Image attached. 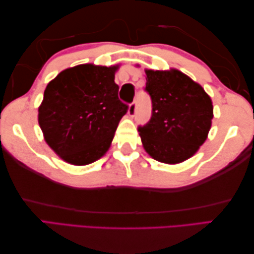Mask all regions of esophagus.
<instances>
[{
	"mask_svg": "<svg viewBox=\"0 0 254 254\" xmlns=\"http://www.w3.org/2000/svg\"><path fill=\"white\" fill-rule=\"evenodd\" d=\"M136 109H137V105H136V101H133L132 104L130 105V107H128V111H127V113H128V116H130L131 118H133V117H135V115H136Z\"/></svg>",
	"mask_w": 254,
	"mask_h": 254,
	"instance_id": "34e87169",
	"label": "esophagus"
}]
</instances>
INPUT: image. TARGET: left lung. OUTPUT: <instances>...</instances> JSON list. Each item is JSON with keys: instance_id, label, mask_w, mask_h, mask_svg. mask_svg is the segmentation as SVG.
Returning <instances> with one entry per match:
<instances>
[{"instance_id": "obj_1", "label": "left lung", "mask_w": 254, "mask_h": 254, "mask_svg": "<svg viewBox=\"0 0 254 254\" xmlns=\"http://www.w3.org/2000/svg\"><path fill=\"white\" fill-rule=\"evenodd\" d=\"M145 73L152 117L137 127L143 146L160 163H182L207 137L213 119L212 100L201 85L178 69H146Z\"/></svg>"}]
</instances>
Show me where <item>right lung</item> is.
<instances>
[{"label":"right lung","mask_w":254,"mask_h":254,"mask_svg":"<svg viewBox=\"0 0 254 254\" xmlns=\"http://www.w3.org/2000/svg\"><path fill=\"white\" fill-rule=\"evenodd\" d=\"M118 67L82 64L47 85L38 122L48 145L66 163L88 165L109 149L128 109L118 96Z\"/></svg>","instance_id":"right-lung-1"}]
</instances>
